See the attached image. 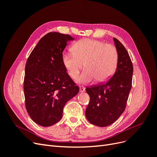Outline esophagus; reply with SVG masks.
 I'll return each mask as SVG.
<instances>
[{
  "instance_id": "obj_1",
  "label": "esophagus",
  "mask_w": 157,
  "mask_h": 157,
  "mask_svg": "<svg viewBox=\"0 0 157 157\" xmlns=\"http://www.w3.org/2000/svg\"><path fill=\"white\" fill-rule=\"evenodd\" d=\"M79 90H80V92H85V88L83 86H80L79 88Z\"/></svg>"
}]
</instances>
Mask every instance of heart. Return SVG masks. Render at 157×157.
Here are the masks:
<instances>
[{
  "instance_id": "b5f03b06",
  "label": "heart",
  "mask_w": 157,
  "mask_h": 157,
  "mask_svg": "<svg viewBox=\"0 0 157 157\" xmlns=\"http://www.w3.org/2000/svg\"><path fill=\"white\" fill-rule=\"evenodd\" d=\"M72 52L62 55V62L70 77L75 79L78 76L83 64L86 69L77 82L86 84L94 79L98 83L106 82L115 73L118 63L116 48L101 41L84 39L77 41Z\"/></svg>"
}]
</instances>
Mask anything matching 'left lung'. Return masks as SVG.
<instances>
[{
    "label": "left lung",
    "instance_id": "obj_1",
    "mask_svg": "<svg viewBox=\"0 0 157 157\" xmlns=\"http://www.w3.org/2000/svg\"><path fill=\"white\" fill-rule=\"evenodd\" d=\"M113 40L118 52L115 74L106 82L86 88L90 99L85 115L91 124L99 127L111 125L120 117L132 88L133 65L130 56L119 40Z\"/></svg>",
    "mask_w": 157,
    "mask_h": 157
}]
</instances>
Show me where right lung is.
<instances>
[{
	"instance_id": "obj_1",
	"label": "right lung",
	"mask_w": 157,
	"mask_h": 157,
	"mask_svg": "<svg viewBox=\"0 0 157 157\" xmlns=\"http://www.w3.org/2000/svg\"><path fill=\"white\" fill-rule=\"evenodd\" d=\"M69 35L50 32L39 41L25 65L23 82L25 107L31 119L50 126L63 117L65 103L78 93L62 62Z\"/></svg>"
}]
</instances>
